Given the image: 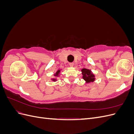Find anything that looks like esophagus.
Wrapping results in <instances>:
<instances>
[{
    "instance_id": "obj_1",
    "label": "esophagus",
    "mask_w": 134,
    "mask_h": 134,
    "mask_svg": "<svg viewBox=\"0 0 134 134\" xmlns=\"http://www.w3.org/2000/svg\"><path fill=\"white\" fill-rule=\"evenodd\" d=\"M69 65H70V66L72 67V66H74V63H69Z\"/></svg>"
}]
</instances>
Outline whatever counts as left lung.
Returning a JSON list of instances; mask_svg holds the SVG:
<instances>
[{
    "mask_svg": "<svg viewBox=\"0 0 134 134\" xmlns=\"http://www.w3.org/2000/svg\"><path fill=\"white\" fill-rule=\"evenodd\" d=\"M82 75H83V78L86 80L87 83H90L94 82L95 80L94 75L92 74L91 71L87 69H83L82 70Z\"/></svg>",
    "mask_w": 134,
    "mask_h": 134,
    "instance_id": "left-lung-1",
    "label": "left lung"
}]
</instances>
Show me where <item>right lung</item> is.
Segmentation results:
<instances>
[{
  "label": "right lung",
  "mask_w": 134,
  "mask_h": 134,
  "mask_svg": "<svg viewBox=\"0 0 134 134\" xmlns=\"http://www.w3.org/2000/svg\"><path fill=\"white\" fill-rule=\"evenodd\" d=\"M60 70H58L57 72H56V73L54 74V76H59V74H60ZM52 80H53V81H54V82H55V81L56 80V79L54 78V79H52Z\"/></svg>",
  "instance_id": "add662e5"
}]
</instances>
